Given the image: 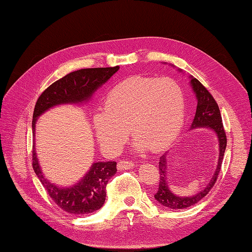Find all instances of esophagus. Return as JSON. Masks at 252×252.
I'll list each match as a JSON object with an SVG mask.
<instances>
[{"mask_svg":"<svg viewBox=\"0 0 252 252\" xmlns=\"http://www.w3.org/2000/svg\"><path fill=\"white\" fill-rule=\"evenodd\" d=\"M134 167V161L132 160H120L118 162V169L119 170H127Z\"/></svg>","mask_w":252,"mask_h":252,"instance_id":"esophagus-1","label":"esophagus"}]
</instances>
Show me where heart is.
Instances as JSON below:
<instances>
[{
  "mask_svg": "<svg viewBox=\"0 0 252 252\" xmlns=\"http://www.w3.org/2000/svg\"><path fill=\"white\" fill-rule=\"evenodd\" d=\"M185 107L183 89L174 80L129 78L107 93L104 110L94 114L96 138L106 152L117 153L126 144L130 127L137 151L165 148L180 134Z\"/></svg>",
  "mask_w": 252,
  "mask_h": 252,
  "instance_id": "1",
  "label": "heart"
}]
</instances>
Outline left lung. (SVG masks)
<instances>
[{
    "mask_svg": "<svg viewBox=\"0 0 252 252\" xmlns=\"http://www.w3.org/2000/svg\"><path fill=\"white\" fill-rule=\"evenodd\" d=\"M190 84L192 90L196 94L197 97V109L196 114L190 125V129H198V127H210L211 130L215 131L219 138V147H220V155H219L218 167L215 174L209 181V183L203 187L200 192H198L195 196L191 197H179L170 191L168 187V167H167V155H162L159 160V187L155 198L156 200L164 207L169 209H184L195 205L199 200L205 197L211 189L215 186L218 180V176L220 174L221 165L223 161L224 153L226 148V133L224 130L222 117L220 109L217 104L216 99L210 92L203 87V85L198 81L196 78L190 80Z\"/></svg>",
    "mask_w": 252,
    "mask_h": 252,
    "instance_id": "1",
    "label": "left lung"
}]
</instances>
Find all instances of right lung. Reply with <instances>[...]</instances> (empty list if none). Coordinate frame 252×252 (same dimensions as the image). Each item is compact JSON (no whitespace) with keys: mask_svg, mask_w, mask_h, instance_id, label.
Returning a JSON list of instances; mask_svg holds the SVG:
<instances>
[{"mask_svg":"<svg viewBox=\"0 0 252 252\" xmlns=\"http://www.w3.org/2000/svg\"><path fill=\"white\" fill-rule=\"evenodd\" d=\"M119 66L107 68H87L68 73L52 83L37 98L32 119V133L34 134L37 117L51 107L61 104H78L89 99L100 85H103ZM116 161L96 162L88 174L69 189H60L47 181L41 172L36 159L34 145L32 146V168L56 205L70 215H88L103 207L106 199V185L117 172Z\"/></svg>","mask_w":252,"mask_h":252,"instance_id":"obj_1","label":"right lung"}]
</instances>
